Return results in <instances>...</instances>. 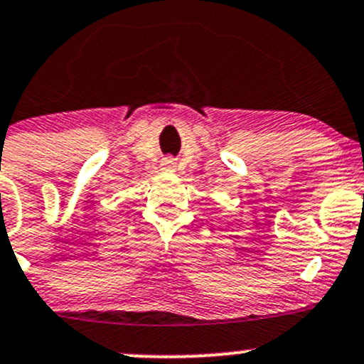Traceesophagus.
<instances>
[{
  "mask_svg": "<svg viewBox=\"0 0 364 364\" xmlns=\"http://www.w3.org/2000/svg\"><path fill=\"white\" fill-rule=\"evenodd\" d=\"M162 171H167V172H174L176 171V162L172 159H166L162 162Z\"/></svg>",
  "mask_w": 364,
  "mask_h": 364,
  "instance_id": "esophagus-1",
  "label": "esophagus"
}]
</instances>
